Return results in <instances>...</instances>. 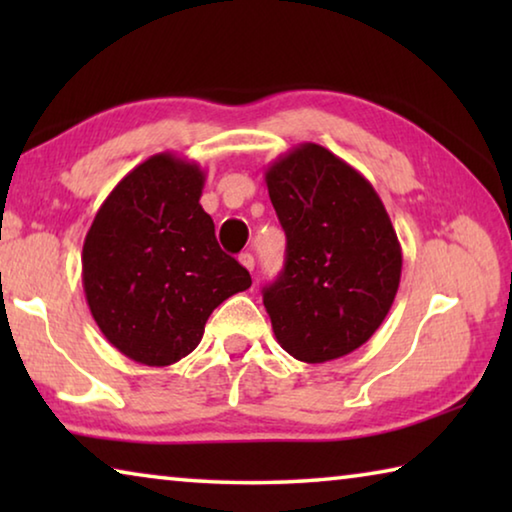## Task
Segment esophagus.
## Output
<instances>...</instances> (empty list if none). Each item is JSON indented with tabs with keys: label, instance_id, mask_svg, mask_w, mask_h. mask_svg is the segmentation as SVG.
<instances>
[{
	"label": "esophagus",
	"instance_id": "1",
	"mask_svg": "<svg viewBox=\"0 0 512 512\" xmlns=\"http://www.w3.org/2000/svg\"><path fill=\"white\" fill-rule=\"evenodd\" d=\"M239 262H241V266L248 268V271H253V268H255V257L250 255V253H241L239 255Z\"/></svg>",
	"mask_w": 512,
	"mask_h": 512
}]
</instances>
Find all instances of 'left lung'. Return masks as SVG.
<instances>
[{"label": "left lung", "mask_w": 512, "mask_h": 512, "mask_svg": "<svg viewBox=\"0 0 512 512\" xmlns=\"http://www.w3.org/2000/svg\"><path fill=\"white\" fill-rule=\"evenodd\" d=\"M287 262L264 289L277 343L293 359L325 363L361 348L395 300L402 246L384 203L361 173L305 142L266 169Z\"/></svg>", "instance_id": "8db88e82"}]
</instances>
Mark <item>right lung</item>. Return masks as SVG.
<instances>
[{
    "instance_id": "add662e5",
    "label": "right lung",
    "mask_w": 512,
    "mask_h": 512,
    "mask_svg": "<svg viewBox=\"0 0 512 512\" xmlns=\"http://www.w3.org/2000/svg\"><path fill=\"white\" fill-rule=\"evenodd\" d=\"M205 171L155 153L119 180L83 241V291L110 345L144 366H171L201 343L223 300L253 280L214 237L201 207Z\"/></svg>"
}]
</instances>
